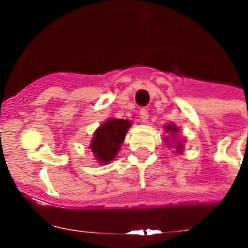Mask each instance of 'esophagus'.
I'll return each mask as SVG.
<instances>
[{
  "mask_svg": "<svg viewBox=\"0 0 248 248\" xmlns=\"http://www.w3.org/2000/svg\"><path fill=\"white\" fill-rule=\"evenodd\" d=\"M140 118H141L143 122H147L148 118H149V113H148V110L145 108L140 109Z\"/></svg>",
  "mask_w": 248,
  "mask_h": 248,
  "instance_id": "1",
  "label": "esophagus"
}]
</instances>
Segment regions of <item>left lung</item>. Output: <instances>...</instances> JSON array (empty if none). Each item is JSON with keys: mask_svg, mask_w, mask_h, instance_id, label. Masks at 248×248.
<instances>
[{"mask_svg": "<svg viewBox=\"0 0 248 248\" xmlns=\"http://www.w3.org/2000/svg\"><path fill=\"white\" fill-rule=\"evenodd\" d=\"M165 130L166 132L169 134V135L163 138L167 148H171V147L175 148V149H176V153L180 155L181 152L184 151V143H185V139H180V136L177 135L180 128L177 127L175 124H172V122H170V124H167L165 126Z\"/></svg>", "mask_w": 248, "mask_h": 248, "instance_id": "1", "label": "left lung"}]
</instances>
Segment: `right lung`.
Masks as SVG:
<instances>
[{"label": "right lung", "mask_w": 248, "mask_h": 248, "mask_svg": "<svg viewBox=\"0 0 248 248\" xmlns=\"http://www.w3.org/2000/svg\"><path fill=\"white\" fill-rule=\"evenodd\" d=\"M131 124L128 120L108 118L95 130L90 149L100 165H108L116 158Z\"/></svg>", "instance_id": "add662e5"}]
</instances>
